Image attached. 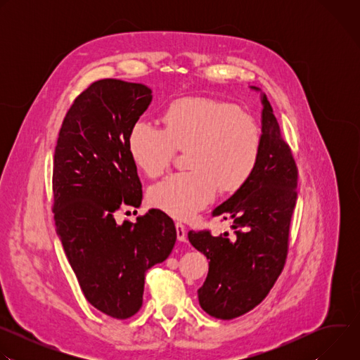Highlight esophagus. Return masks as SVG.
<instances>
[{
  "instance_id": "34e87169",
  "label": "esophagus",
  "mask_w": 360,
  "mask_h": 360,
  "mask_svg": "<svg viewBox=\"0 0 360 360\" xmlns=\"http://www.w3.org/2000/svg\"><path fill=\"white\" fill-rule=\"evenodd\" d=\"M175 228H176L178 240H179V242H185V240H186V228H185L181 222H176V224H175Z\"/></svg>"
}]
</instances>
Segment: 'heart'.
Listing matches in <instances>:
<instances>
[{"label":"heart","mask_w":360,"mask_h":360,"mask_svg":"<svg viewBox=\"0 0 360 360\" xmlns=\"http://www.w3.org/2000/svg\"><path fill=\"white\" fill-rule=\"evenodd\" d=\"M165 127L136 120L128 134L134 164L148 176L161 175L176 148H189V172H178L152 185L149 202L176 219H191L215 199L218 189L243 186L261 157L259 125L236 105L207 96L174 101Z\"/></svg>","instance_id":"heart-1"}]
</instances>
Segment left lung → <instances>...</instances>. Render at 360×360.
Wrapping results in <instances>:
<instances>
[{
    "mask_svg": "<svg viewBox=\"0 0 360 360\" xmlns=\"http://www.w3.org/2000/svg\"><path fill=\"white\" fill-rule=\"evenodd\" d=\"M261 94V157L248 182L212 211L231 219L235 236L208 231L188 232L191 245L210 261V271L198 289L202 309L229 321L261 303L278 279L286 259L289 225L296 202L297 169L290 148L266 95Z\"/></svg>",
    "mask_w": 360,
    "mask_h": 360,
    "instance_id": "8db88e82",
    "label": "left lung"
}]
</instances>
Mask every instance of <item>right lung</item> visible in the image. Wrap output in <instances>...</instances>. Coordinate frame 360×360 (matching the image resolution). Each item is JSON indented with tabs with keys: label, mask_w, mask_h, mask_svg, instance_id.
Masks as SVG:
<instances>
[{
	"label": "right lung",
	"mask_w": 360,
	"mask_h": 360,
	"mask_svg": "<svg viewBox=\"0 0 360 360\" xmlns=\"http://www.w3.org/2000/svg\"><path fill=\"white\" fill-rule=\"evenodd\" d=\"M150 102L143 84H91L67 112L54 153L57 235L86 300L115 319L139 311L146 271L164 262L176 242L174 221L160 210L136 222L114 217L124 205L142 202L128 134Z\"/></svg>",
	"instance_id": "obj_1"
}]
</instances>
